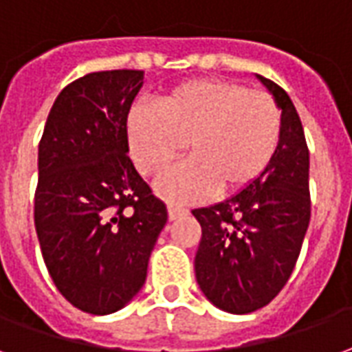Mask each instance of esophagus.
<instances>
[{
  "mask_svg": "<svg viewBox=\"0 0 352 352\" xmlns=\"http://www.w3.org/2000/svg\"><path fill=\"white\" fill-rule=\"evenodd\" d=\"M187 210L186 208H179V206H168V219L170 221H174V219H178V217H182V215H186Z\"/></svg>",
  "mask_w": 352,
  "mask_h": 352,
  "instance_id": "1",
  "label": "esophagus"
}]
</instances>
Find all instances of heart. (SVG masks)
I'll return each mask as SVG.
<instances>
[{"mask_svg":"<svg viewBox=\"0 0 352 352\" xmlns=\"http://www.w3.org/2000/svg\"><path fill=\"white\" fill-rule=\"evenodd\" d=\"M125 133L131 159L144 176L163 173L187 144L191 159L159 179L157 193L193 202L215 189L229 195L255 184L278 153L283 118L266 91L236 80L199 78L159 97L157 109L133 107Z\"/></svg>","mask_w":352,"mask_h":352,"instance_id":"1","label":"heart"}]
</instances>
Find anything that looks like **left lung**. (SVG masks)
I'll return each instance as SVG.
<instances>
[{"mask_svg": "<svg viewBox=\"0 0 352 352\" xmlns=\"http://www.w3.org/2000/svg\"><path fill=\"white\" fill-rule=\"evenodd\" d=\"M276 97L283 135L276 157L261 178L227 201L197 208L202 227L195 274L206 298L229 313H251L278 296L291 278L306 236L309 150L291 97L258 76Z\"/></svg>", "mask_w": 352, "mask_h": 352, "instance_id": "8db88e82", "label": "left lung"}]
</instances>
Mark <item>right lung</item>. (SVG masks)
<instances>
[{
    "mask_svg": "<svg viewBox=\"0 0 352 352\" xmlns=\"http://www.w3.org/2000/svg\"><path fill=\"white\" fill-rule=\"evenodd\" d=\"M144 73H89L61 89L39 142L35 230L63 298L91 315L118 311L146 281L166 223L127 155L125 122Z\"/></svg>",
    "mask_w": 352,
    "mask_h": 352,
    "instance_id": "right-lung-1",
    "label": "right lung"
}]
</instances>
